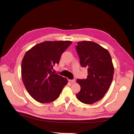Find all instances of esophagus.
<instances>
[{"label": "esophagus", "mask_w": 134, "mask_h": 134, "mask_svg": "<svg viewBox=\"0 0 134 134\" xmlns=\"http://www.w3.org/2000/svg\"><path fill=\"white\" fill-rule=\"evenodd\" d=\"M69 81H70V82H71L72 83H74L75 82V79H71V80H69Z\"/></svg>", "instance_id": "esophagus-1"}]
</instances>
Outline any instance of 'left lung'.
I'll return each instance as SVG.
<instances>
[{
	"label": "left lung",
	"mask_w": 134,
	"mask_h": 134,
	"mask_svg": "<svg viewBox=\"0 0 134 134\" xmlns=\"http://www.w3.org/2000/svg\"><path fill=\"white\" fill-rule=\"evenodd\" d=\"M75 48L80 64L87 68L88 74L86 79L76 80L81 86L76 98L82 103L93 104L104 97L112 83V58L108 50L94 42H78Z\"/></svg>",
	"instance_id": "1"
}]
</instances>
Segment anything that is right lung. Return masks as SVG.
<instances>
[{"mask_svg": "<svg viewBox=\"0 0 134 134\" xmlns=\"http://www.w3.org/2000/svg\"><path fill=\"white\" fill-rule=\"evenodd\" d=\"M70 41H45L25 53L21 64V74L25 87L32 97L41 103H49L59 97L67 79L52 71Z\"/></svg>", "mask_w": 134, "mask_h": 134, "instance_id": "right-lung-1", "label": "right lung"}]
</instances>
